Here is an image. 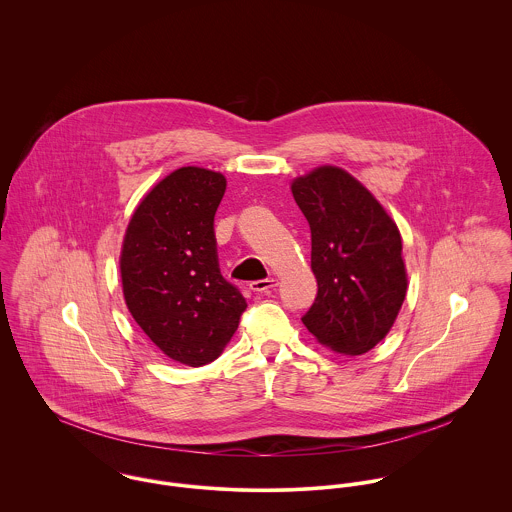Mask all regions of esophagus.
I'll return each instance as SVG.
<instances>
[{"label": "esophagus", "mask_w": 512, "mask_h": 512, "mask_svg": "<svg viewBox=\"0 0 512 512\" xmlns=\"http://www.w3.org/2000/svg\"><path fill=\"white\" fill-rule=\"evenodd\" d=\"M278 286V280L276 278H268V280H258V282H252L250 284V290L252 292H270Z\"/></svg>", "instance_id": "obj_1"}]
</instances>
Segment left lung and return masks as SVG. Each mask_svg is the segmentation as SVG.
<instances>
[{"label": "left lung", "instance_id": "left-lung-1", "mask_svg": "<svg viewBox=\"0 0 512 512\" xmlns=\"http://www.w3.org/2000/svg\"><path fill=\"white\" fill-rule=\"evenodd\" d=\"M292 193L311 228L317 280V297L301 321L335 353H368L392 329L408 290L400 230L341 167L321 165L295 177Z\"/></svg>", "mask_w": 512, "mask_h": 512}]
</instances>
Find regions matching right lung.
<instances>
[{"label":"right lung","mask_w":512,"mask_h":512,"mask_svg":"<svg viewBox=\"0 0 512 512\" xmlns=\"http://www.w3.org/2000/svg\"><path fill=\"white\" fill-rule=\"evenodd\" d=\"M224 191L219 171L179 167L140 201L122 242L126 305L155 347L181 365L219 359L246 309L220 276L215 213Z\"/></svg>","instance_id":"add662e5"}]
</instances>
